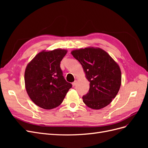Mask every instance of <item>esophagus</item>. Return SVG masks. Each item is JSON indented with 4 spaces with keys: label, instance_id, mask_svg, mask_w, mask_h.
Segmentation results:
<instances>
[{
    "label": "esophagus",
    "instance_id": "34e87169",
    "mask_svg": "<svg viewBox=\"0 0 148 148\" xmlns=\"http://www.w3.org/2000/svg\"><path fill=\"white\" fill-rule=\"evenodd\" d=\"M77 82L76 81V80H75V81L74 82H73V83H72V85H73V86H76V84H77Z\"/></svg>",
    "mask_w": 148,
    "mask_h": 148
}]
</instances>
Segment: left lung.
Segmentation results:
<instances>
[{
    "mask_svg": "<svg viewBox=\"0 0 148 148\" xmlns=\"http://www.w3.org/2000/svg\"><path fill=\"white\" fill-rule=\"evenodd\" d=\"M83 66L89 89L83 96V102L92 109H100L117 96L121 85V71L118 64L100 48H85L71 52Z\"/></svg>",
    "mask_w": 148,
    "mask_h": 148,
    "instance_id": "obj_1",
    "label": "left lung"
}]
</instances>
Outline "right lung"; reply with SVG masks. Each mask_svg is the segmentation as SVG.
Masks as SVG:
<instances>
[{"instance_id": "right-lung-1", "label": "right lung", "mask_w": 148, "mask_h": 148, "mask_svg": "<svg viewBox=\"0 0 148 148\" xmlns=\"http://www.w3.org/2000/svg\"><path fill=\"white\" fill-rule=\"evenodd\" d=\"M66 52L64 49L41 52L26 66V91L34 104L42 109H52L60 105L72 87L65 79L60 66Z\"/></svg>"}]
</instances>
